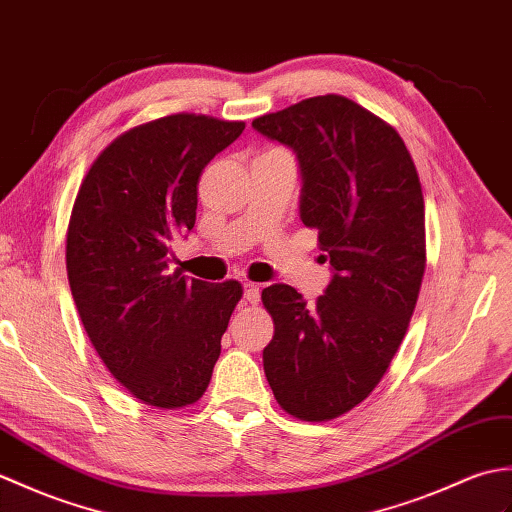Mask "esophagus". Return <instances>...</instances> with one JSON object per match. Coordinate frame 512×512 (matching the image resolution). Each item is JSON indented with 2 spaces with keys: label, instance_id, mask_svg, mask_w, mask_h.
<instances>
[{
  "label": "esophagus",
  "instance_id": "obj_1",
  "mask_svg": "<svg viewBox=\"0 0 512 512\" xmlns=\"http://www.w3.org/2000/svg\"><path fill=\"white\" fill-rule=\"evenodd\" d=\"M243 298H245L249 304H258V300H260V289H258V285H254V282H245V285H243Z\"/></svg>",
  "mask_w": 512,
  "mask_h": 512
}]
</instances>
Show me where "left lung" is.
<instances>
[{
    "instance_id": "left-lung-1",
    "label": "left lung",
    "mask_w": 512,
    "mask_h": 512,
    "mask_svg": "<svg viewBox=\"0 0 512 512\" xmlns=\"http://www.w3.org/2000/svg\"><path fill=\"white\" fill-rule=\"evenodd\" d=\"M252 127L298 157L300 219L333 267L313 304L289 285L263 289L274 317L265 377L282 410L322 423L368 399L410 326L425 274L423 190L396 129L344 96L306 98Z\"/></svg>"
}]
</instances>
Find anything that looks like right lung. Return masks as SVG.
Here are the masks:
<instances>
[{
    "label": "right lung",
    "instance_id": "1",
    "mask_svg": "<svg viewBox=\"0 0 512 512\" xmlns=\"http://www.w3.org/2000/svg\"><path fill=\"white\" fill-rule=\"evenodd\" d=\"M245 122L173 113L118 135L87 170L67 225L78 315L109 372L160 410L197 403L221 355L241 282L170 271L175 238L195 227L197 184Z\"/></svg>",
    "mask_w": 512,
    "mask_h": 512
}]
</instances>
